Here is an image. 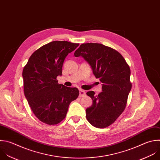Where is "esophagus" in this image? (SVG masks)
<instances>
[{
  "instance_id": "esophagus-1",
  "label": "esophagus",
  "mask_w": 160,
  "mask_h": 160,
  "mask_svg": "<svg viewBox=\"0 0 160 160\" xmlns=\"http://www.w3.org/2000/svg\"><path fill=\"white\" fill-rule=\"evenodd\" d=\"M85 95H86V93H85V92L84 90H79V97H84Z\"/></svg>"
}]
</instances>
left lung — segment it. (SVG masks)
<instances>
[{
    "instance_id": "left-lung-1",
    "label": "left lung",
    "mask_w": 160,
    "mask_h": 160,
    "mask_svg": "<svg viewBox=\"0 0 160 160\" xmlns=\"http://www.w3.org/2000/svg\"><path fill=\"white\" fill-rule=\"evenodd\" d=\"M74 55L83 57L102 83V91L98 95L93 91L87 93L93 102L86 109L87 119L94 127L107 128L125 109L132 87L129 67L118 51L102 44H82Z\"/></svg>"
}]
</instances>
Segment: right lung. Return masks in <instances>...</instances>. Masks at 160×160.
I'll list each match as a JSON object with an SVG mask.
<instances>
[{
  "instance_id": "add662e5",
  "label": "right lung",
  "mask_w": 160,
  "mask_h": 160,
  "mask_svg": "<svg viewBox=\"0 0 160 160\" xmlns=\"http://www.w3.org/2000/svg\"><path fill=\"white\" fill-rule=\"evenodd\" d=\"M79 44L50 42L35 51L22 71L24 95L36 118L54 125L66 117L69 105L79 95L77 88L58 84L64 60Z\"/></svg>"
}]
</instances>
